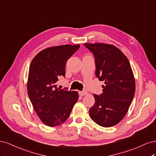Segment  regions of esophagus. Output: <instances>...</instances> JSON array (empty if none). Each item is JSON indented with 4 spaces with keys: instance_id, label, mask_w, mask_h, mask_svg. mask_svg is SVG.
<instances>
[{
    "instance_id": "obj_1",
    "label": "esophagus",
    "mask_w": 156,
    "mask_h": 156,
    "mask_svg": "<svg viewBox=\"0 0 156 156\" xmlns=\"http://www.w3.org/2000/svg\"><path fill=\"white\" fill-rule=\"evenodd\" d=\"M87 94V92L85 91H79V94L80 96H85V95H86Z\"/></svg>"
}]
</instances>
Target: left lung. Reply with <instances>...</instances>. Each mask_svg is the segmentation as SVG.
<instances>
[{"label":"left lung","instance_id":"obj_1","mask_svg":"<svg viewBox=\"0 0 156 156\" xmlns=\"http://www.w3.org/2000/svg\"><path fill=\"white\" fill-rule=\"evenodd\" d=\"M94 58L95 75L104 81L103 93L94 94V104L89 109L90 117L102 127L118 124L128 112L133 98L135 83L126 56L114 45L85 43Z\"/></svg>","mask_w":156,"mask_h":156}]
</instances>
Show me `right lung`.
I'll return each instance as SVG.
<instances>
[{"instance_id":"obj_1","label":"right lung","mask_w":156,"mask_h":156,"mask_svg":"<svg viewBox=\"0 0 156 156\" xmlns=\"http://www.w3.org/2000/svg\"><path fill=\"white\" fill-rule=\"evenodd\" d=\"M80 47L62 45L39 52L32 59L28 73V94L41 121L53 127L64 122L78 99V92L58 88L59 78L65 77L67 60Z\"/></svg>"}]
</instances>
